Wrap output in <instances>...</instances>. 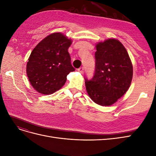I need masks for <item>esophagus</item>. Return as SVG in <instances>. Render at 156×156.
<instances>
[{
  "label": "esophagus",
  "mask_w": 156,
  "mask_h": 156,
  "mask_svg": "<svg viewBox=\"0 0 156 156\" xmlns=\"http://www.w3.org/2000/svg\"><path fill=\"white\" fill-rule=\"evenodd\" d=\"M77 70L79 71L80 73H83V72H84V68L83 67H81V68H79Z\"/></svg>",
  "instance_id": "34e87169"
}]
</instances>
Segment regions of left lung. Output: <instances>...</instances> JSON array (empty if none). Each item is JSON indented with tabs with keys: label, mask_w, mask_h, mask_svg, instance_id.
<instances>
[{
	"label": "left lung",
	"mask_w": 156,
	"mask_h": 156,
	"mask_svg": "<svg viewBox=\"0 0 156 156\" xmlns=\"http://www.w3.org/2000/svg\"><path fill=\"white\" fill-rule=\"evenodd\" d=\"M95 73L85 79L87 92L91 100L101 106H111L128 90L133 77V66L127 51L115 38L96 45Z\"/></svg>",
	"instance_id": "8db88e82"
}]
</instances>
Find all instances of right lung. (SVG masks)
Returning a JSON list of instances; mask_svg holds the SVG:
<instances>
[{
    "instance_id": "right-lung-1",
    "label": "right lung",
    "mask_w": 156,
    "mask_h": 156,
    "mask_svg": "<svg viewBox=\"0 0 156 156\" xmlns=\"http://www.w3.org/2000/svg\"><path fill=\"white\" fill-rule=\"evenodd\" d=\"M72 43L62 33L55 32L32 50L27 64V75L37 92L53 94L64 85L67 75L75 71L68 51Z\"/></svg>"
}]
</instances>
